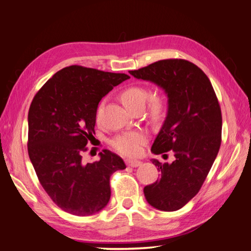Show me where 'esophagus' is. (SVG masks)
<instances>
[{"mask_svg": "<svg viewBox=\"0 0 251 251\" xmlns=\"http://www.w3.org/2000/svg\"><path fill=\"white\" fill-rule=\"evenodd\" d=\"M125 163L127 166H130V168H137V166L141 165V162L137 160H126Z\"/></svg>", "mask_w": 251, "mask_h": 251, "instance_id": "obj_1", "label": "esophagus"}]
</instances>
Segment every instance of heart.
Returning <instances> with one entry per match:
<instances>
[{"instance_id":"b5f03b06","label":"heart","mask_w":251,"mask_h":251,"mask_svg":"<svg viewBox=\"0 0 251 251\" xmlns=\"http://www.w3.org/2000/svg\"><path fill=\"white\" fill-rule=\"evenodd\" d=\"M150 91L145 87L131 86L123 90L120 95V100L127 110L142 109L148 100ZM165 110L164 101L159 96L151 98L149 104V114L153 120H158L163 115ZM147 137L142 131L134 130L124 132L116 136L111 141V145L119 153L126 156H137L140 154L142 146L146 144Z\"/></svg>"}]
</instances>
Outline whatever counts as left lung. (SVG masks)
<instances>
[{"instance_id":"1","label":"left lung","mask_w":251,"mask_h":251,"mask_svg":"<svg viewBox=\"0 0 251 251\" xmlns=\"http://www.w3.org/2000/svg\"><path fill=\"white\" fill-rule=\"evenodd\" d=\"M137 79L155 83L168 96V114L152 145L154 154L174 152L171 164L158 166L160 178L144 188L152 207L176 211L198 194L217 158L222 134V114L207 75L194 63L162 60L129 71Z\"/></svg>"}]
</instances>
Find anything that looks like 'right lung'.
Wrapping results in <instances>:
<instances>
[{
    "instance_id": "right-lung-1",
    "label": "right lung",
    "mask_w": 251,
    "mask_h": 251,
    "mask_svg": "<svg viewBox=\"0 0 251 251\" xmlns=\"http://www.w3.org/2000/svg\"><path fill=\"white\" fill-rule=\"evenodd\" d=\"M126 74L72 65L54 74L34 96L28 113V154L43 189L63 211L79 217L99 212L111 197L110 177L126 169L110 150L81 163L95 134L98 104Z\"/></svg>"
}]
</instances>
